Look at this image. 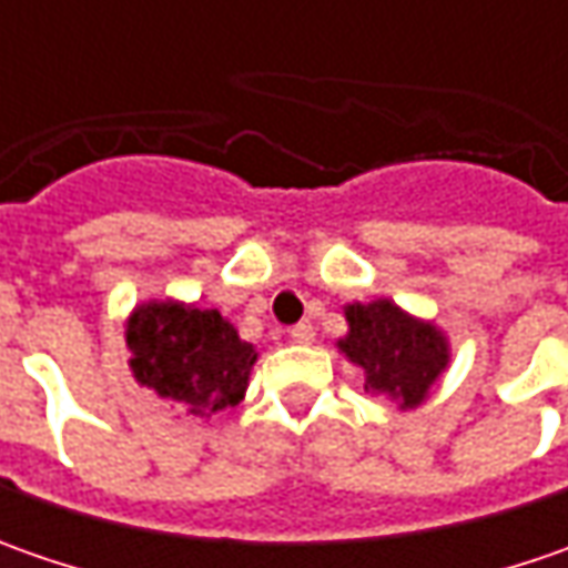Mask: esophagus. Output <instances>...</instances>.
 <instances>
[{"instance_id": "34e87169", "label": "esophagus", "mask_w": 568, "mask_h": 568, "mask_svg": "<svg viewBox=\"0 0 568 568\" xmlns=\"http://www.w3.org/2000/svg\"><path fill=\"white\" fill-rule=\"evenodd\" d=\"M291 338H294L296 344H310V341L316 338V328H313L310 322H296L294 328H291Z\"/></svg>"}]
</instances>
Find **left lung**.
<instances>
[{
	"label": "left lung",
	"instance_id": "left-lung-1",
	"mask_svg": "<svg viewBox=\"0 0 568 568\" xmlns=\"http://www.w3.org/2000/svg\"><path fill=\"white\" fill-rule=\"evenodd\" d=\"M351 335L338 347L351 363L363 366L366 392L373 398H395L414 407L446 369V338L420 318H410L395 303L376 300L369 306H347Z\"/></svg>",
	"mask_w": 568,
	"mask_h": 568
}]
</instances>
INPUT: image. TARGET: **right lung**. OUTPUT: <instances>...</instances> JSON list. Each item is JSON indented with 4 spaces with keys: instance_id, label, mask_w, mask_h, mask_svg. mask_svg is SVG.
I'll return each instance as SVG.
<instances>
[{
    "instance_id": "right-lung-1",
    "label": "right lung",
    "mask_w": 568,
    "mask_h": 568,
    "mask_svg": "<svg viewBox=\"0 0 568 568\" xmlns=\"http://www.w3.org/2000/svg\"><path fill=\"white\" fill-rule=\"evenodd\" d=\"M125 344L135 379L186 417H211L243 402L258 357L217 310L180 303L139 306L129 318Z\"/></svg>"
}]
</instances>
